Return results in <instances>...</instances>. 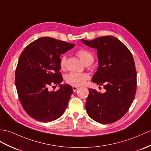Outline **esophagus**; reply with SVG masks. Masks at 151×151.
Masks as SVG:
<instances>
[{
	"instance_id": "esophagus-1",
	"label": "esophagus",
	"mask_w": 151,
	"mask_h": 151,
	"mask_svg": "<svg viewBox=\"0 0 151 151\" xmlns=\"http://www.w3.org/2000/svg\"><path fill=\"white\" fill-rule=\"evenodd\" d=\"M72 89H73V91L76 92V91L79 89V87H78V86H72Z\"/></svg>"
}]
</instances>
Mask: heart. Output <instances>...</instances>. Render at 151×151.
Listing matches in <instances>:
<instances>
[{"label": "heart", "mask_w": 151, "mask_h": 151, "mask_svg": "<svg viewBox=\"0 0 151 151\" xmlns=\"http://www.w3.org/2000/svg\"><path fill=\"white\" fill-rule=\"evenodd\" d=\"M77 56L79 57L84 65L91 64L93 61L94 58L93 54L86 49H79L76 52ZM67 58L65 56H61L60 60V66L61 69L63 70L65 68ZM89 79V76L85 73H70L66 78V81L69 84L73 86H81L85 83Z\"/></svg>", "instance_id": "heart-1"}]
</instances>
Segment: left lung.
I'll return each instance as SVG.
<instances>
[{"label": "left lung", "mask_w": 151, "mask_h": 151, "mask_svg": "<svg viewBox=\"0 0 151 151\" xmlns=\"http://www.w3.org/2000/svg\"><path fill=\"white\" fill-rule=\"evenodd\" d=\"M97 50L99 67L91 81L103 85L104 93L89 90L85 107L90 118L101 124L116 122L126 114L137 91V71L130 50L112 36L81 40Z\"/></svg>", "instance_id": "obj_1"}]
</instances>
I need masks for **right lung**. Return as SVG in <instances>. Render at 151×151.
<instances>
[{
  "label": "right lung",
  "mask_w": 151,
  "mask_h": 151,
  "mask_svg": "<svg viewBox=\"0 0 151 151\" xmlns=\"http://www.w3.org/2000/svg\"><path fill=\"white\" fill-rule=\"evenodd\" d=\"M74 46L43 37L31 43L21 53L15 71V85L22 106L32 119L49 122L65 112L73 89L69 84H61L60 56ZM54 84H58L60 89L50 91L49 87Z\"/></svg>",
  "instance_id": "1"
}]
</instances>
